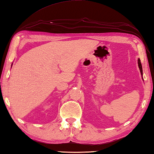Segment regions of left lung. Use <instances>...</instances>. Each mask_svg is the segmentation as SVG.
<instances>
[{
    "label": "left lung",
    "instance_id": "left-lung-1",
    "mask_svg": "<svg viewBox=\"0 0 154 154\" xmlns=\"http://www.w3.org/2000/svg\"><path fill=\"white\" fill-rule=\"evenodd\" d=\"M138 66H139V68L140 70V72H141V76H142V79L143 80V69H142V66H141V60H140V59H138Z\"/></svg>",
    "mask_w": 154,
    "mask_h": 154
}]
</instances>
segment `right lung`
I'll return each instance as SVG.
<instances>
[{"instance_id": "obj_1", "label": "right lung", "mask_w": 154, "mask_h": 154, "mask_svg": "<svg viewBox=\"0 0 154 154\" xmlns=\"http://www.w3.org/2000/svg\"><path fill=\"white\" fill-rule=\"evenodd\" d=\"M12 65H13V63H12ZM12 65H11V66H12Z\"/></svg>"}]
</instances>
